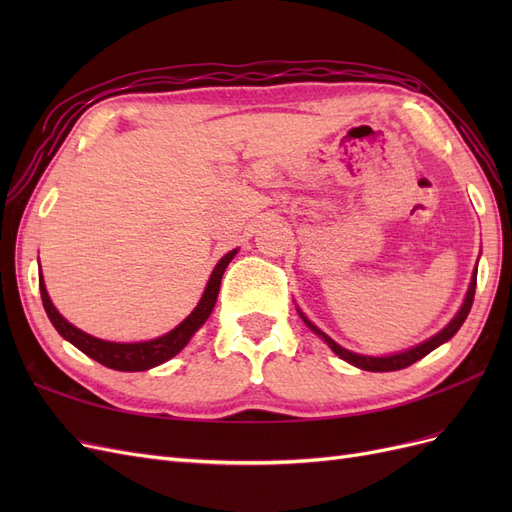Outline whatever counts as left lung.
<instances>
[{
    "label": "left lung",
    "instance_id": "8db88e82",
    "mask_svg": "<svg viewBox=\"0 0 512 512\" xmlns=\"http://www.w3.org/2000/svg\"><path fill=\"white\" fill-rule=\"evenodd\" d=\"M476 273H478V267H474V271H472V280H470V286H468V292H466V299H463V303H461V307H459V312L455 314V318H453L451 322H448L440 333H436L433 337L425 339L423 344H416V346H412V348H408V350H404V352H395V354L367 356V354L350 352V350L339 346L337 342H333V339H331L327 333L320 331V329L316 327V324L301 312L299 307H297V312H299V316L303 318V322L307 324V327L312 329V331L322 339V342L327 344V346L339 356V359H344L346 363H350V365H354V367H359V369H365V371H397V369L410 367V365L416 363V361H421L423 356H427L431 350H436L438 346H442L444 342H448V339H451V337L461 329V324L466 322V318H468V314H470V309H472L474 292H476Z\"/></svg>",
    "mask_w": 512,
    "mask_h": 512
}]
</instances>
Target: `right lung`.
I'll list each match as a JSON object with an SVG mask.
<instances>
[{"mask_svg": "<svg viewBox=\"0 0 512 512\" xmlns=\"http://www.w3.org/2000/svg\"><path fill=\"white\" fill-rule=\"evenodd\" d=\"M237 247L230 250L228 254H224L218 265L213 267L209 282L205 286L203 297H200L198 305L192 309V314L185 318L183 322H179L173 331H168L162 337L156 339H147V342H130V344H121V342H106V339L89 335L81 329H76L72 322H68L64 316H61L49 292H46L44 286V277L42 271L38 273V282H40V294H42V305L44 312L49 316V320L53 322V327L57 329V333L70 342L72 346L79 348L83 354H87L89 359H94L98 363H102L108 369H117V371H145L156 365L166 363L168 359H173L175 354H179L185 346H188L190 339L194 337V333L203 327L207 322V318L211 316L215 301H218V292H220V284H222V275L226 271V267L230 265V260L237 256Z\"/></svg>", "mask_w": 512, "mask_h": 512, "instance_id": "1", "label": "right lung"}]
</instances>
